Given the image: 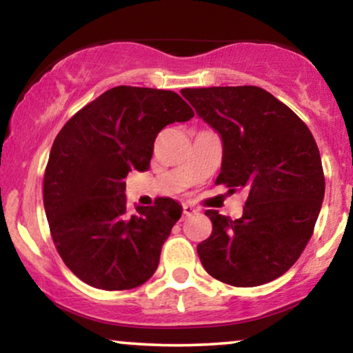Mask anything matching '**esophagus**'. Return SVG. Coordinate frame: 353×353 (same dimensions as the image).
Instances as JSON below:
<instances>
[{
  "mask_svg": "<svg viewBox=\"0 0 353 353\" xmlns=\"http://www.w3.org/2000/svg\"><path fill=\"white\" fill-rule=\"evenodd\" d=\"M196 209L192 205H190V204H185L183 205V219H188V216H191V215H194L196 214Z\"/></svg>",
  "mask_w": 353,
  "mask_h": 353,
  "instance_id": "esophagus-1",
  "label": "esophagus"
}]
</instances>
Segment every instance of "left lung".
<instances>
[{
    "instance_id": "1",
    "label": "left lung",
    "mask_w": 353,
    "mask_h": 353,
    "mask_svg": "<svg viewBox=\"0 0 353 353\" xmlns=\"http://www.w3.org/2000/svg\"><path fill=\"white\" fill-rule=\"evenodd\" d=\"M181 94L223 141L215 185L248 194L238 220L205 212L212 234L197 245L202 267L236 288L273 281L301 257L320 214L325 173L315 138L259 86L185 88Z\"/></svg>"
}]
</instances>
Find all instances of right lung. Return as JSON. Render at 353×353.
Wrapping results in <instances>:
<instances>
[{"instance_id": "right-lung-1", "label": "right lung", "mask_w": 353, "mask_h": 353, "mask_svg": "<svg viewBox=\"0 0 353 353\" xmlns=\"http://www.w3.org/2000/svg\"><path fill=\"white\" fill-rule=\"evenodd\" d=\"M194 110L175 91L115 86L67 120L43 180L51 238L70 272L90 286L125 291L157 270L183 207L170 197L130 214L125 178L146 172L159 132Z\"/></svg>"}]
</instances>
